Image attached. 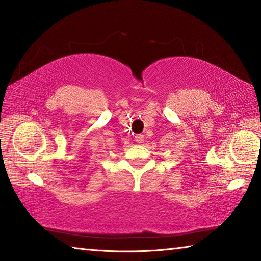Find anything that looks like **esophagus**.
Segmentation results:
<instances>
[{
  "label": "esophagus",
  "mask_w": 261,
  "mask_h": 261,
  "mask_svg": "<svg viewBox=\"0 0 261 261\" xmlns=\"http://www.w3.org/2000/svg\"><path fill=\"white\" fill-rule=\"evenodd\" d=\"M144 138H145L144 135H141V134H138V135L135 136V140L137 141V143H143Z\"/></svg>",
  "instance_id": "obj_1"
}]
</instances>
